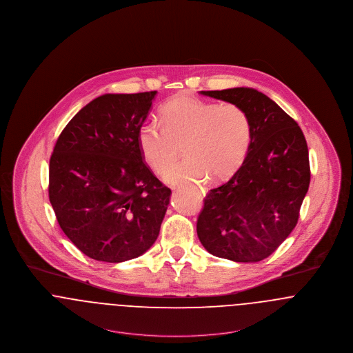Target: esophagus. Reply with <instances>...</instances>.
<instances>
[{
    "label": "esophagus",
    "instance_id": "34e87169",
    "mask_svg": "<svg viewBox=\"0 0 353 353\" xmlns=\"http://www.w3.org/2000/svg\"><path fill=\"white\" fill-rule=\"evenodd\" d=\"M194 189H196V190H197L200 194H204V193H205V190H204L203 188H194Z\"/></svg>",
    "mask_w": 353,
    "mask_h": 353
}]
</instances>
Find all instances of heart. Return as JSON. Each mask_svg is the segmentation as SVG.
<instances>
[{
	"label": "heart",
	"mask_w": 353,
	"mask_h": 353,
	"mask_svg": "<svg viewBox=\"0 0 353 353\" xmlns=\"http://www.w3.org/2000/svg\"><path fill=\"white\" fill-rule=\"evenodd\" d=\"M160 117L163 125H141L137 140L146 163L159 173L183 145L187 156L163 176L170 185L201 183L208 176L224 180L248 153L253 128L248 112L240 105L177 96L163 105Z\"/></svg>",
	"instance_id": "heart-1"
}]
</instances>
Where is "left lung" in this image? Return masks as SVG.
Instances as JSON below:
<instances>
[{
    "label": "left lung",
    "instance_id": "obj_1",
    "mask_svg": "<svg viewBox=\"0 0 353 353\" xmlns=\"http://www.w3.org/2000/svg\"><path fill=\"white\" fill-rule=\"evenodd\" d=\"M201 94L244 108L253 133L237 172L208 192L197 219V236L217 257L261 261L297 224L311 181L305 137L290 116L256 89L203 90Z\"/></svg>",
    "mask_w": 353,
    "mask_h": 353
}]
</instances>
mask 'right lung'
Instances as JSON below:
<instances>
[{"mask_svg": "<svg viewBox=\"0 0 353 353\" xmlns=\"http://www.w3.org/2000/svg\"><path fill=\"white\" fill-rule=\"evenodd\" d=\"M156 93L94 99L53 149L50 204L68 239L93 260L136 259L160 233L172 192L144 163L137 140Z\"/></svg>", "mask_w": 353, "mask_h": 353, "instance_id": "obj_1", "label": "right lung"}]
</instances>
